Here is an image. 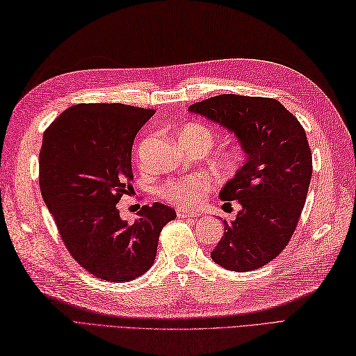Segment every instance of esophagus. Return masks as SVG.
I'll return each instance as SVG.
<instances>
[{
	"label": "esophagus",
	"mask_w": 356,
	"mask_h": 356,
	"mask_svg": "<svg viewBox=\"0 0 356 356\" xmlns=\"http://www.w3.org/2000/svg\"><path fill=\"white\" fill-rule=\"evenodd\" d=\"M177 216H178V218H192V219H196L201 214H199L197 211H187V210H181V208H178Z\"/></svg>",
	"instance_id": "1"
}]
</instances>
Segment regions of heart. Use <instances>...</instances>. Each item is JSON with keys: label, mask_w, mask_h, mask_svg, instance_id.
<instances>
[{"label": "heart", "mask_w": 356, "mask_h": 356, "mask_svg": "<svg viewBox=\"0 0 356 356\" xmlns=\"http://www.w3.org/2000/svg\"><path fill=\"white\" fill-rule=\"evenodd\" d=\"M216 131L204 124H188L179 133L178 140L188 146H196L204 151L210 149L216 142ZM245 159V151L240 145H229L214 154V161L225 173L236 172ZM211 190V183L205 175L190 173L164 183L160 193L166 201L178 207H193Z\"/></svg>", "instance_id": "1"}]
</instances>
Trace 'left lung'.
Here are the masks:
<instances>
[{
    "mask_svg": "<svg viewBox=\"0 0 356 356\" xmlns=\"http://www.w3.org/2000/svg\"><path fill=\"white\" fill-rule=\"evenodd\" d=\"M188 110L229 129L248 155L220 190L222 201H238L241 210L223 220L211 258L227 270H255L289 245L305 205L313 175L305 129L273 98L218 95Z\"/></svg>",
    "mask_w": 356,
    "mask_h": 356,
    "instance_id": "left-lung-1",
    "label": "left lung"
}]
</instances>
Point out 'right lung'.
<instances>
[{
	"label": "right lung",
	"mask_w": 356,
	"mask_h": 356,
	"mask_svg": "<svg viewBox=\"0 0 356 356\" xmlns=\"http://www.w3.org/2000/svg\"><path fill=\"white\" fill-rule=\"evenodd\" d=\"M154 110L125 104H78L43 134L39 184L66 249L99 280L127 282L148 272L170 207L143 205L128 223L118 202L131 188L136 134Z\"/></svg>",
	"instance_id": "obj_1"
}]
</instances>
